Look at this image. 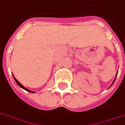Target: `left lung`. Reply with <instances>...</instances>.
<instances>
[{
  "label": "left lung",
  "instance_id": "1",
  "mask_svg": "<svg viewBox=\"0 0 125 125\" xmlns=\"http://www.w3.org/2000/svg\"><path fill=\"white\" fill-rule=\"evenodd\" d=\"M118 72H117V73H116V75H115V79H114V80H113V83H111V85H110V87H111V85H113V83L115 82V79H116V76H117V75H118ZM110 87H109V88H110Z\"/></svg>",
  "mask_w": 125,
  "mask_h": 125
}]
</instances>
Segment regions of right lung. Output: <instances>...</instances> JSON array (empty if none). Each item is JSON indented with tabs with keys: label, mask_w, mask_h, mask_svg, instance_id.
Segmentation results:
<instances>
[{
	"label": "right lung",
	"mask_w": 125,
	"mask_h": 125,
	"mask_svg": "<svg viewBox=\"0 0 125 125\" xmlns=\"http://www.w3.org/2000/svg\"><path fill=\"white\" fill-rule=\"evenodd\" d=\"M12 75H13V74H12ZM13 77H14V81H16V83L18 84V85H19V87H21V88H23V90H26V91H28V92H29V93H35V92H34V91H32V90H28V89H27L26 88H25V87H24V86H23V85L22 84L20 83H19V81H17V79H16V78H15V77H14V76H13Z\"/></svg>",
	"instance_id": "right-lung-1"
}]
</instances>
